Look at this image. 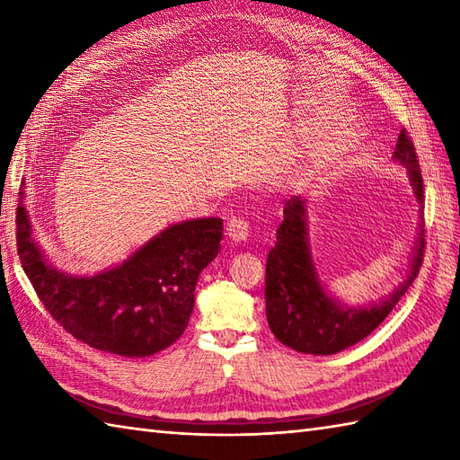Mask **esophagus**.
I'll return each mask as SVG.
<instances>
[{
    "label": "esophagus",
    "instance_id": "1",
    "mask_svg": "<svg viewBox=\"0 0 460 460\" xmlns=\"http://www.w3.org/2000/svg\"><path fill=\"white\" fill-rule=\"evenodd\" d=\"M227 237L231 243H235V245H241V243H245L249 237V225L245 219L241 217H233L227 221Z\"/></svg>",
    "mask_w": 460,
    "mask_h": 460
}]
</instances>
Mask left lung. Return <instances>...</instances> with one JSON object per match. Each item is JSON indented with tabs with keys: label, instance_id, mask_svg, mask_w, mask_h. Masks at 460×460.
I'll use <instances>...</instances> for the list:
<instances>
[{
	"label": "left lung",
	"instance_id": "obj_1",
	"mask_svg": "<svg viewBox=\"0 0 460 460\" xmlns=\"http://www.w3.org/2000/svg\"><path fill=\"white\" fill-rule=\"evenodd\" d=\"M394 162L407 170L419 208H423V178L413 142L402 130L395 144ZM423 209H419V233L403 282L377 302L348 305L336 298L322 282L312 257L308 237V201H287L285 219L277 231V243L267 259L265 300L267 322L282 344L312 356H330L367 338L413 285L423 261Z\"/></svg>",
	"mask_w": 460,
	"mask_h": 460
}]
</instances>
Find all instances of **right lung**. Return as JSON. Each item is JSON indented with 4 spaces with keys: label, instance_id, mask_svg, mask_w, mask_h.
<instances>
[{
    "label": "right lung",
    "instance_id": "1",
    "mask_svg": "<svg viewBox=\"0 0 460 460\" xmlns=\"http://www.w3.org/2000/svg\"><path fill=\"white\" fill-rule=\"evenodd\" d=\"M19 195L17 251L23 270L68 334L122 358L158 354L183 334L198 279L221 249L223 219L172 223L122 262L94 275H71L57 269L35 239L25 181Z\"/></svg>",
    "mask_w": 460,
    "mask_h": 460
}]
</instances>
